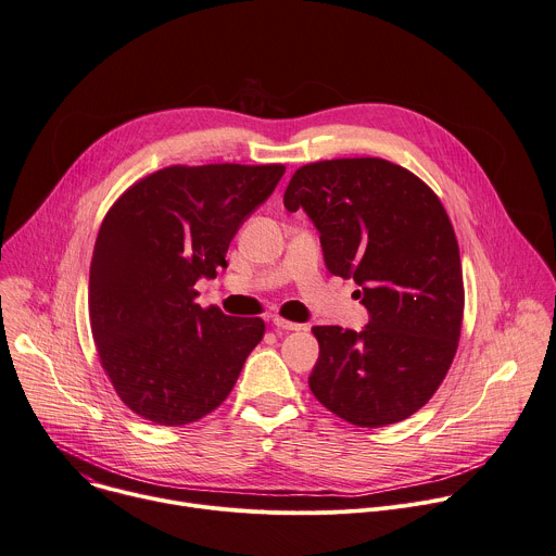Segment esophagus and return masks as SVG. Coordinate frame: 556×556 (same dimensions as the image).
<instances>
[{
	"mask_svg": "<svg viewBox=\"0 0 556 556\" xmlns=\"http://www.w3.org/2000/svg\"><path fill=\"white\" fill-rule=\"evenodd\" d=\"M273 326L277 330H301V324H294V321H288V319H281V317H273Z\"/></svg>",
	"mask_w": 556,
	"mask_h": 556,
	"instance_id": "obj_1",
	"label": "esophagus"
}]
</instances>
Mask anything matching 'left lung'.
Instances as JSON below:
<instances>
[{
	"mask_svg": "<svg viewBox=\"0 0 556 556\" xmlns=\"http://www.w3.org/2000/svg\"><path fill=\"white\" fill-rule=\"evenodd\" d=\"M319 230L326 266L355 279L368 326H315L319 359L308 386L359 428L415 415L445 379L464 321L459 243L439 197L379 157L301 166L286 192Z\"/></svg>",
	"mask_w": 556,
	"mask_h": 556,
	"instance_id": "1",
	"label": "left lung"
}]
</instances>
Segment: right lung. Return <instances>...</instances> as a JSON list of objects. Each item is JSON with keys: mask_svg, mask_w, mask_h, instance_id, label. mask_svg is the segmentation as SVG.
Segmentation results:
<instances>
[{"mask_svg": "<svg viewBox=\"0 0 556 556\" xmlns=\"http://www.w3.org/2000/svg\"><path fill=\"white\" fill-rule=\"evenodd\" d=\"M286 166H168L135 181L99 228L88 315L99 362L126 406L157 426L219 408L266 324L197 304L194 283L226 268L245 217Z\"/></svg>", "mask_w": 556, "mask_h": 556, "instance_id": "1", "label": "right lung"}]
</instances>
